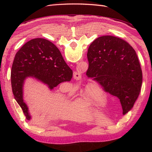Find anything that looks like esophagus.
Returning <instances> with one entry per match:
<instances>
[{"mask_svg": "<svg viewBox=\"0 0 152 152\" xmlns=\"http://www.w3.org/2000/svg\"><path fill=\"white\" fill-rule=\"evenodd\" d=\"M73 78H74V79H75L77 80H79L81 79V78H82V74L79 72L74 71L73 72Z\"/></svg>", "mask_w": 152, "mask_h": 152, "instance_id": "34e87169", "label": "esophagus"}]
</instances>
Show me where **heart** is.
<instances>
[{"instance_id":"1","label":"heart","mask_w":152,"mask_h":152,"mask_svg":"<svg viewBox=\"0 0 152 152\" xmlns=\"http://www.w3.org/2000/svg\"><path fill=\"white\" fill-rule=\"evenodd\" d=\"M100 86L99 84L93 85V84H89L87 86V91H88L89 93H91V95L92 96V98L95 102L98 104H103L105 102V95L104 92L100 89ZM79 86H72L66 90V94L71 96L72 95H74L79 90ZM85 99H83V102H82V104L84 106V107H88L89 105V102L88 99L87 98H84Z\"/></svg>"}]
</instances>
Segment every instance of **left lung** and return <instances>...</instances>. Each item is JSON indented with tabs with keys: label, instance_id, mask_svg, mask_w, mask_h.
I'll return each instance as SVG.
<instances>
[{
	"label": "left lung",
	"instance_id": "left-lung-1",
	"mask_svg": "<svg viewBox=\"0 0 152 152\" xmlns=\"http://www.w3.org/2000/svg\"><path fill=\"white\" fill-rule=\"evenodd\" d=\"M87 56V75L120 99L126 114L138 98L142 84V70L134 49L122 39L105 35L92 42Z\"/></svg>",
	"mask_w": 152,
	"mask_h": 152
}]
</instances>
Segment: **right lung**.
<instances>
[{"instance_id": "add662e5", "label": "right lung", "mask_w": 152, "mask_h": 152, "mask_svg": "<svg viewBox=\"0 0 152 152\" xmlns=\"http://www.w3.org/2000/svg\"><path fill=\"white\" fill-rule=\"evenodd\" d=\"M72 75V69L53 43L41 38L27 42L16 54L11 75L14 96L26 119L31 118L23 100V86L26 79L33 78L53 90L61 82L70 81Z\"/></svg>"}]
</instances>
